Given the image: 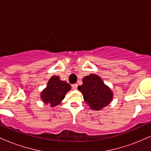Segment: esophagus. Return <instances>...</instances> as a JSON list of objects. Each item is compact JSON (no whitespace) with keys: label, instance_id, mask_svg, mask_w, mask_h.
Listing matches in <instances>:
<instances>
[{"label":"esophagus","instance_id":"obj_1","mask_svg":"<svg viewBox=\"0 0 151 151\" xmlns=\"http://www.w3.org/2000/svg\"><path fill=\"white\" fill-rule=\"evenodd\" d=\"M72 89H73V90H76V89H77V84H72Z\"/></svg>","mask_w":151,"mask_h":151}]
</instances>
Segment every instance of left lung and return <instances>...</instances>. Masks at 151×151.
<instances>
[{"mask_svg":"<svg viewBox=\"0 0 151 151\" xmlns=\"http://www.w3.org/2000/svg\"><path fill=\"white\" fill-rule=\"evenodd\" d=\"M81 86H78V89L82 93L84 101L92 110H101L113 99L111 89L97 74L86 76L83 78Z\"/></svg>","mask_w":151,"mask_h":151,"instance_id":"1","label":"left lung"}]
</instances>
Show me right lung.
Segmentation results:
<instances>
[{
    "label": "right lung",
    "mask_w": 151,
    "mask_h": 151,
    "mask_svg": "<svg viewBox=\"0 0 151 151\" xmlns=\"http://www.w3.org/2000/svg\"><path fill=\"white\" fill-rule=\"evenodd\" d=\"M70 90V84L67 81H62L58 76L54 75L49 79L46 88L41 91L40 99L45 104L55 107L61 103L66 93Z\"/></svg>",
    "instance_id": "add662e5"
}]
</instances>
